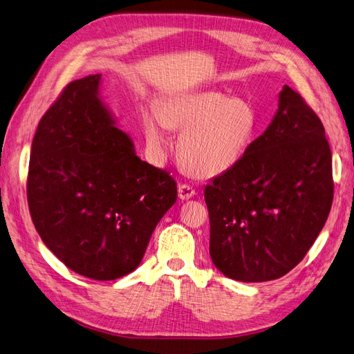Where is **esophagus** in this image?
Returning a JSON list of instances; mask_svg holds the SVG:
<instances>
[{
    "mask_svg": "<svg viewBox=\"0 0 354 354\" xmlns=\"http://www.w3.org/2000/svg\"><path fill=\"white\" fill-rule=\"evenodd\" d=\"M195 194H196V190L192 185L183 183L178 186V198L180 199H190L192 196H195Z\"/></svg>",
    "mask_w": 354,
    "mask_h": 354,
    "instance_id": "1",
    "label": "esophagus"
}]
</instances>
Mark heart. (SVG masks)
Listing matches in <instances>:
<instances>
[{
	"label": "heart",
	"instance_id": "b5f03b06",
	"mask_svg": "<svg viewBox=\"0 0 354 354\" xmlns=\"http://www.w3.org/2000/svg\"><path fill=\"white\" fill-rule=\"evenodd\" d=\"M257 116L241 97L217 91L171 95L160 109L143 115L146 140L152 149L165 143V128H185L178 137L181 162L198 176H216L232 168L254 138Z\"/></svg>",
	"mask_w": 354,
	"mask_h": 354
}]
</instances>
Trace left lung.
Segmentation results:
<instances>
[{"mask_svg": "<svg viewBox=\"0 0 354 354\" xmlns=\"http://www.w3.org/2000/svg\"><path fill=\"white\" fill-rule=\"evenodd\" d=\"M332 199L324 124L285 85L267 130L205 186L212 263L234 281L279 279L312 248Z\"/></svg>", "mask_w": 354, "mask_h": 354, "instance_id": "8db88e82", "label": "left lung"}]
</instances>
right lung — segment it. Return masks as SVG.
<instances>
[{
  "label": "right lung",
  "instance_id": "1",
  "mask_svg": "<svg viewBox=\"0 0 354 354\" xmlns=\"http://www.w3.org/2000/svg\"><path fill=\"white\" fill-rule=\"evenodd\" d=\"M102 75L69 82L38 124L26 181L32 221L71 270L113 281L140 264L177 199L176 180L145 162L97 95Z\"/></svg>",
  "mask_w": 354,
  "mask_h": 354
}]
</instances>
